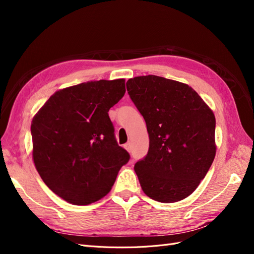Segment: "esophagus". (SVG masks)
Returning <instances> with one entry per match:
<instances>
[{
  "label": "esophagus",
  "instance_id": "obj_1",
  "mask_svg": "<svg viewBox=\"0 0 254 254\" xmlns=\"http://www.w3.org/2000/svg\"><path fill=\"white\" fill-rule=\"evenodd\" d=\"M124 147H125V149L127 150V151H131V145H130V143H126L125 145H124Z\"/></svg>",
  "mask_w": 254,
  "mask_h": 254
}]
</instances>
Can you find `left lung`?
Instances as JSON below:
<instances>
[{
    "mask_svg": "<svg viewBox=\"0 0 254 254\" xmlns=\"http://www.w3.org/2000/svg\"><path fill=\"white\" fill-rule=\"evenodd\" d=\"M126 86L149 135L147 155L134 165L141 188L159 202L180 201L214 161V113L186 83L147 75L130 78Z\"/></svg>",
    "mask_w": 254,
    "mask_h": 254,
    "instance_id": "obj_1",
    "label": "left lung"
}]
</instances>
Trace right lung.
I'll return each instance as SVG.
<instances>
[{
  "label": "right lung",
  "instance_id": "add662e5",
  "mask_svg": "<svg viewBox=\"0 0 254 254\" xmlns=\"http://www.w3.org/2000/svg\"><path fill=\"white\" fill-rule=\"evenodd\" d=\"M125 92V79L82 82L55 92L34 117L35 166L65 201L87 205L102 199L129 161L108 114Z\"/></svg>",
  "mask_w": 254,
  "mask_h": 254
}]
</instances>
